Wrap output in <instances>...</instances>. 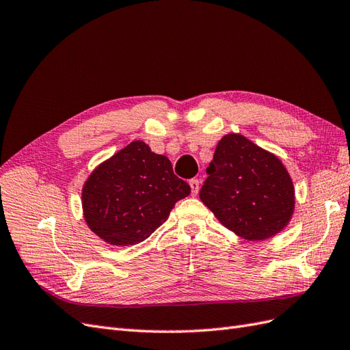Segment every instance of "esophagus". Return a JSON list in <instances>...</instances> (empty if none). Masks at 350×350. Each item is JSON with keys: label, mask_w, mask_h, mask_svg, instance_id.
<instances>
[{"label": "esophagus", "mask_w": 350, "mask_h": 350, "mask_svg": "<svg viewBox=\"0 0 350 350\" xmlns=\"http://www.w3.org/2000/svg\"><path fill=\"white\" fill-rule=\"evenodd\" d=\"M189 187H191V194L197 196L200 189V181L198 179H189Z\"/></svg>", "instance_id": "1"}]
</instances>
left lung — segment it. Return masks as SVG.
<instances>
[{"label":"left lung","instance_id":"obj_1","mask_svg":"<svg viewBox=\"0 0 350 350\" xmlns=\"http://www.w3.org/2000/svg\"><path fill=\"white\" fill-rule=\"evenodd\" d=\"M200 198L224 226L247 241L280 232L292 217L295 191L279 159L239 134L216 147Z\"/></svg>","mask_w":350,"mask_h":350}]
</instances>
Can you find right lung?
Wrapping results in <instances>:
<instances>
[{
    "label": "right lung",
    "mask_w": 350,
    "mask_h": 350,
    "mask_svg": "<svg viewBox=\"0 0 350 350\" xmlns=\"http://www.w3.org/2000/svg\"><path fill=\"white\" fill-rule=\"evenodd\" d=\"M189 193L171 161L137 140L92 172L81 194L84 219L112 245H134L149 238Z\"/></svg>",
    "instance_id": "1"
}]
</instances>
